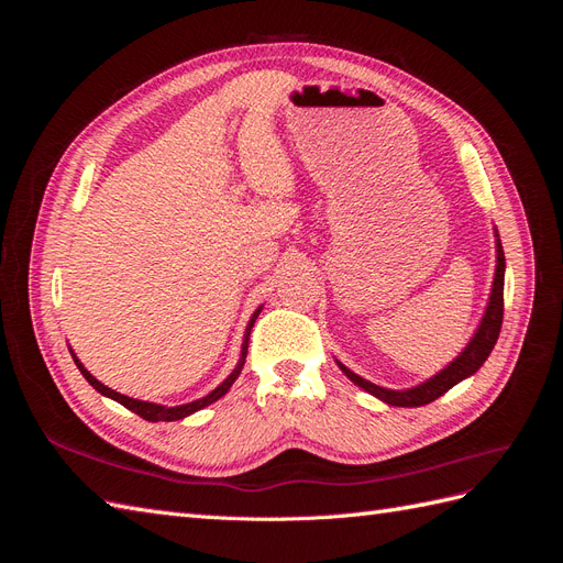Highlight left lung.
Listing matches in <instances>:
<instances>
[{"instance_id": "obj_1", "label": "left lung", "mask_w": 563, "mask_h": 563, "mask_svg": "<svg viewBox=\"0 0 563 563\" xmlns=\"http://www.w3.org/2000/svg\"><path fill=\"white\" fill-rule=\"evenodd\" d=\"M496 236H498V230H496ZM503 291H505V253H503L500 240H496V277H493V288H490L486 312L482 317L479 329L474 331L472 340L467 343V347L460 352L444 371H439L437 376H432L430 380H424L411 389H385L380 385H373V383L364 380L362 376H356V373H352L345 364L338 362V366L354 385H360L362 389L368 391V395L378 397L380 401H385L389 406L413 408V406L430 404L444 395V391H449L453 385H457L460 380L470 378L472 373L479 371L482 364L488 360V354H490L493 345H496V340L500 335V327H503Z\"/></svg>"}]
</instances>
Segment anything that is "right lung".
Wrapping results in <instances>:
<instances>
[{
	"instance_id": "add662e5",
	"label": "right lung",
	"mask_w": 563,
	"mask_h": 563,
	"mask_svg": "<svg viewBox=\"0 0 563 563\" xmlns=\"http://www.w3.org/2000/svg\"><path fill=\"white\" fill-rule=\"evenodd\" d=\"M261 310L263 308H258L253 312V317L249 319V327H246V333H244V343H242V354H240V362H236V366H234V371L230 373V376L220 383L211 395H207V397H201V399H197V401H190V404H183V406H162V404H152V401H141V399H131V397H126V395H119V391H114V389H110L108 385H103L100 380H96L91 373L84 368V364L77 360V356L73 354V360H75V364H77V368L81 371V376L89 380V385L93 387V389H98L100 395L103 397H110V399H114L117 404H122V406H126L129 411H133L135 416H141L143 420H150V422H172V420H183V418H187L190 413H195V411H201L203 406H209V404H213V401H218L220 397L223 395H228V389L232 387V383L240 378V373H242V368H244V362H246V352H249V335H251V329H253V323H255V319H258V314H261Z\"/></svg>"
}]
</instances>
